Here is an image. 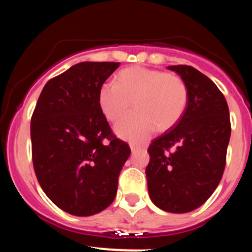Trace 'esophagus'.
<instances>
[{
  "label": "esophagus",
  "instance_id": "34e87169",
  "mask_svg": "<svg viewBox=\"0 0 252 252\" xmlns=\"http://www.w3.org/2000/svg\"><path fill=\"white\" fill-rule=\"evenodd\" d=\"M130 149H131L132 154H135V153L138 152V149H141V148L140 147H136V146H134V144H131V146H130Z\"/></svg>",
  "mask_w": 252,
  "mask_h": 252
}]
</instances>
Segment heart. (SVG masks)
<instances>
[{"label": "heart", "instance_id": "obj_1", "mask_svg": "<svg viewBox=\"0 0 252 252\" xmlns=\"http://www.w3.org/2000/svg\"><path fill=\"white\" fill-rule=\"evenodd\" d=\"M187 88L181 78L143 66H131L117 74V82H104L98 106L108 121H117L130 108L135 111L115 126V132L131 142H143L155 128L167 130L180 120L187 105Z\"/></svg>", "mask_w": 252, "mask_h": 252}]
</instances>
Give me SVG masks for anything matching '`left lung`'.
<instances>
[{
    "mask_svg": "<svg viewBox=\"0 0 252 252\" xmlns=\"http://www.w3.org/2000/svg\"><path fill=\"white\" fill-rule=\"evenodd\" d=\"M167 68L181 77L189 98L179 122L149 146L146 175L149 196L158 209L187 213L200 207L221 180L230 112L224 94L209 77L192 66Z\"/></svg>",
    "mask_w": 252,
    "mask_h": 252,
    "instance_id": "8db88e82",
    "label": "left lung"
}]
</instances>
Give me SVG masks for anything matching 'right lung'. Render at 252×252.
I'll use <instances>...</instances> for the list:
<instances>
[{
	"label": "right lung",
	"instance_id": "1",
	"mask_svg": "<svg viewBox=\"0 0 252 252\" xmlns=\"http://www.w3.org/2000/svg\"><path fill=\"white\" fill-rule=\"evenodd\" d=\"M120 65L76 63L48 80L32 116L37 181L46 195L70 215L94 216L110 206L130 155L129 146L112 135L98 106L100 85Z\"/></svg>",
	"mask_w": 252,
	"mask_h": 252
}]
</instances>
